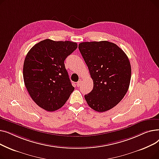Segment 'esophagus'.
Listing matches in <instances>:
<instances>
[{"label": "esophagus", "mask_w": 159, "mask_h": 159, "mask_svg": "<svg viewBox=\"0 0 159 159\" xmlns=\"http://www.w3.org/2000/svg\"><path fill=\"white\" fill-rule=\"evenodd\" d=\"M81 85H82V81H81V80L78 81L77 83V86L78 87H80Z\"/></svg>", "instance_id": "obj_1"}]
</instances>
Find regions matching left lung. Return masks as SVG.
Returning <instances> with one entry per match:
<instances>
[{"label":"left lung","mask_w":159,"mask_h":159,"mask_svg":"<svg viewBox=\"0 0 159 159\" xmlns=\"http://www.w3.org/2000/svg\"><path fill=\"white\" fill-rule=\"evenodd\" d=\"M79 51L93 81L92 91L84 98L98 112L111 110L126 94L131 80L129 58L117 45L108 41L84 42Z\"/></svg>","instance_id":"8db88e82"}]
</instances>
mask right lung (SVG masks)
Masks as SVG:
<instances>
[{
    "mask_svg": "<svg viewBox=\"0 0 159 159\" xmlns=\"http://www.w3.org/2000/svg\"><path fill=\"white\" fill-rule=\"evenodd\" d=\"M71 41L46 39L33 46L25 58L23 78L31 98L48 111L60 109L74 90L64 61L77 48Z\"/></svg>",
    "mask_w": 159,
    "mask_h": 159,
    "instance_id": "obj_1",
    "label": "right lung"
}]
</instances>
